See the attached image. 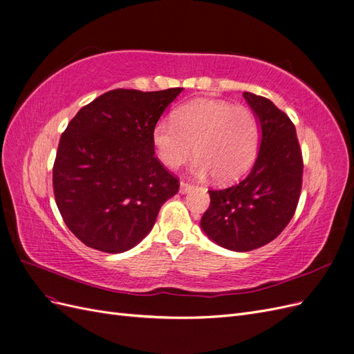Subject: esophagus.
Masks as SVG:
<instances>
[{"mask_svg": "<svg viewBox=\"0 0 354 354\" xmlns=\"http://www.w3.org/2000/svg\"><path fill=\"white\" fill-rule=\"evenodd\" d=\"M192 189H194V186L185 183V181H181V183H180V194H181V195L189 194V192H190Z\"/></svg>", "mask_w": 354, "mask_h": 354, "instance_id": "34e87169", "label": "esophagus"}]
</instances>
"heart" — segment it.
I'll list each match as a JSON object with an SVG mask.
<instances>
[{
  "label": "heart",
  "instance_id": "b5f03b06",
  "mask_svg": "<svg viewBox=\"0 0 354 354\" xmlns=\"http://www.w3.org/2000/svg\"><path fill=\"white\" fill-rule=\"evenodd\" d=\"M260 124L245 108L196 99L176 111L173 118L159 120L152 131L158 158L177 169L194 155L192 174L205 178L211 174L218 183L241 178L259 153Z\"/></svg>",
  "mask_w": 354,
  "mask_h": 354
}]
</instances>
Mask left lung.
<instances>
[{"mask_svg":"<svg viewBox=\"0 0 354 354\" xmlns=\"http://www.w3.org/2000/svg\"><path fill=\"white\" fill-rule=\"evenodd\" d=\"M260 124L259 156L238 185L209 190L201 218L207 236L223 248L246 252L272 242L291 221L303 181V156L292 121L269 99L245 91Z\"/></svg>","mask_w":354,"mask_h":354,"instance_id":"obj_1","label":"left lung"}]
</instances>
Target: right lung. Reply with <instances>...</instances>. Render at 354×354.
Here are the masks:
<instances>
[{
  "mask_svg": "<svg viewBox=\"0 0 354 354\" xmlns=\"http://www.w3.org/2000/svg\"><path fill=\"white\" fill-rule=\"evenodd\" d=\"M181 91H108L84 106L62 134L55 198L69 230L90 248H134L178 192V180L155 156L152 131Z\"/></svg>",
  "mask_w": 354,
  "mask_h": 354,
  "instance_id": "obj_1",
  "label": "right lung"
}]
</instances>
